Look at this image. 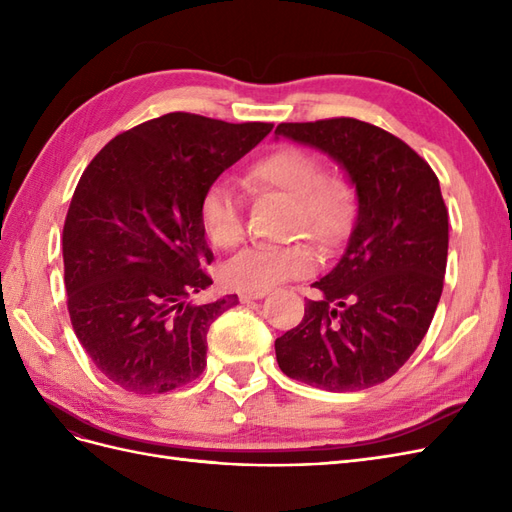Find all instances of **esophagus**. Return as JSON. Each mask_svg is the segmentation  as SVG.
<instances>
[{"mask_svg":"<svg viewBox=\"0 0 512 512\" xmlns=\"http://www.w3.org/2000/svg\"><path fill=\"white\" fill-rule=\"evenodd\" d=\"M265 294H267V292H241L239 299H241V303H250V301L262 299V297H265Z\"/></svg>","mask_w":512,"mask_h":512,"instance_id":"obj_1","label":"esophagus"}]
</instances>
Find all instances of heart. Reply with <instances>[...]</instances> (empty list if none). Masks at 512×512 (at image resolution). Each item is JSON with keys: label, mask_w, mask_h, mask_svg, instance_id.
<instances>
[{"label": "heart", "mask_w": 512, "mask_h": 512, "mask_svg": "<svg viewBox=\"0 0 512 512\" xmlns=\"http://www.w3.org/2000/svg\"><path fill=\"white\" fill-rule=\"evenodd\" d=\"M254 190H273L292 200L290 228L324 247L344 239L354 218V192L342 179L324 177L322 162L301 147H280L260 158L247 175ZM198 218L215 247L232 250L243 239L241 200L224 179L209 183L200 196ZM318 256L307 243L254 245L232 258L224 282L243 292H267L312 275Z\"/></svg>", "instance_id": "b5f03b06"}]
</instances>
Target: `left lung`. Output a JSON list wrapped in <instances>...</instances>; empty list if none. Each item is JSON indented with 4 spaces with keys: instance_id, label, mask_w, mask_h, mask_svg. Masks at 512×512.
<instances>
[{
    "instance_id": "left-lung-1",
    "label": "left lung",
    "mask_w": 512,
    "mask_h": 512,
    "mask_svg": "<svg viewBox=\"0 0 512 512\" xmlns=\"http://www.w3.org/2000/svg\"><path fill=\"white\" fill-rule=\"evenodd\" d=\"M280 136L342 166L356 218L342 258L314 282L322 297L275 339L277 365L322 391L369 389L410 359L436 314L448 254L440 181L404 141L359 119L280 123Z\"/></svg>"
}]
</instances>
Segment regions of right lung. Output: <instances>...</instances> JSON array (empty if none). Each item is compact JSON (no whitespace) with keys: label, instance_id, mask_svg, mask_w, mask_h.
<instances>
[{"label":"right lung","instance_id":"1","mask_svg":"<svg viewBox=\"0 0 512 512\" xmlns=\"http://www.w3.org/2000/svg\"><path fill=\"white\" fill-rule=\"evenodd\" d=\"M271 130L168 113L115 136L85 168L64 224L68 312L121 389L168 393L203 374L211 322L239 299L192 301L213 284L200 196Z\"/></svg>","mask_w":512,"mask_h":512}]
</instances>
